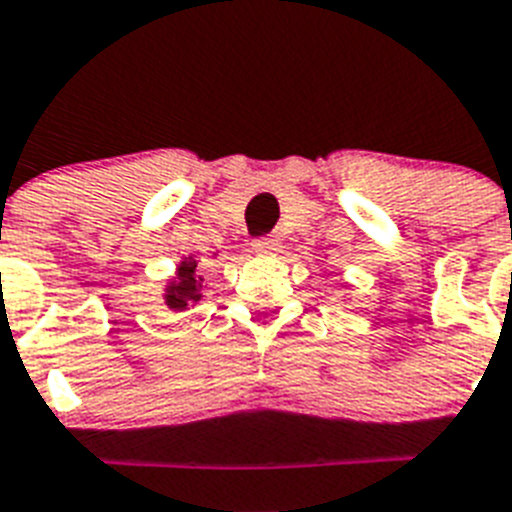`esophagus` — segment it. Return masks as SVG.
<instances>
[{"label": "esophagus", "mask_w": 512, "mask_h": 512, "mask_svg": "<svg viewBox=\"0 0 512 512\" xmlns=\"http://www.w3.org/2000/svg\"><path fill=\"white\" fill-rule=\"evenodd\" d=\"M252 249H255L257 255H273L278 249V239L276 236H257L255 242H252Z\"/></svg>", "instance_id": "1"}]
</instances>
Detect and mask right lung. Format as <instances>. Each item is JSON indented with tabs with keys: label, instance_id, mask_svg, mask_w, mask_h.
Segmentation results:
<instances>
[{
	"label": "right lung",
	"instance_id": "add662e5",
	"mask_svg": "<svg viewBox=\"0 0 512 512\" xmlns=\"http://www.w3.org/2000/svg\"><path fill=\"white\" fill-rule=\"evenodd\" d=\"M203 283V276H200V270H197V263L192 260H184L179 265V273H176V281H171V286L166 289V304L176 312H182V309L190 307L192 302L200 299V286Z\"/></svg>",
	"mask_w": 512,
	"mask_h": 512
}]
</instances>
